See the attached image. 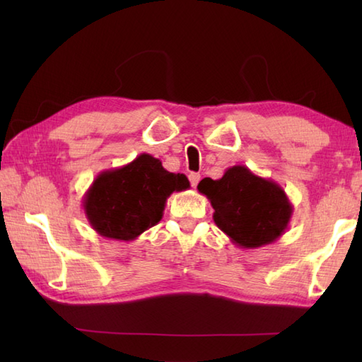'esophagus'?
<instances>
[{"label": "esophagus", "instance_id": "1", "mask_svg": "<svg viewBox=\"0 0 362 362\" xmlns=\"http://www.w3.org/2000/svg\"><path fill=\"white\" fill-rule=\"evenodd\" d=\"M188 177H189L191 187L196 188V187H197V183H199V180H201V174H197V173H191Z\"/></svg>", "mask_w": 362, "mask_h": 362}]
</instances>
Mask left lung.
<instances>
[{"label":"left lung","instance_id":"obj_1","mask_svg":"<svg viewBox=\"0 0 362 362\" xmlns=\"http://www.w3.org/2000/svg\"><path fill=\"white\" fill-rule=\"evenodd\" d=\"M197 189L213 206L214 224L241 249L263 247L279 240L294 211L279 183L243 165L226 169L218 180L205 177Z\"/></svg>","mask_w":362,"mask_h":362}]
</instances>
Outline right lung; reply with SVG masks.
<instances>
[{
	"label": "right lung",
	"mask_w": 362,
	"mask_h": 362,
	"mask_svg": "<svg viewBox=\"0 0 362 362\" xmlns=\"http://www.w3.org/2000/svg\"><path fill=\"white\" fill-rule=\"evenodd\" d=\"M189 188L185 174H173L158 158L140 153L130 163L99 174L83 196L91 228L104 238L134 241L163 218L168 197Z\"/></svg>",
	"instance_id": "add662e5"
}]
</instances>
